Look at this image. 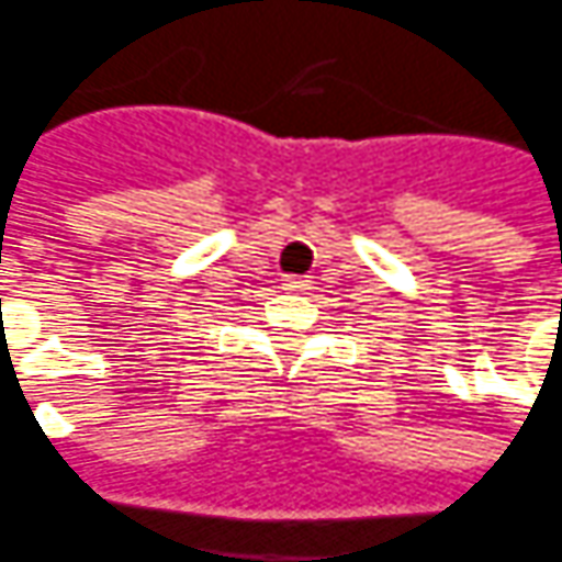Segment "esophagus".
Here are the masks:
<instances>
[{
  "mask_svg": "<svg viewBox=\"0 0 562 562\" xmlns=\"http://www.w3.org/2000/svg\"><path fill=\"white\" fill-rule=\"evenodd\" d=\"M284 290H308V278H284Z\"/></svg>",
  "mask_w": 562,
  "mask_h": 562,
  "instance_id": "34e87169",
  "label": "esophagus"
}]
</instances>
